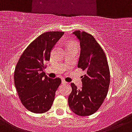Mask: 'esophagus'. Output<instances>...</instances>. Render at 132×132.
<instances>
[{
	"mask_svg": "<svg viewBox=\"0 0 132 132\" xmlns=\"http://www.w3.org/2000/svg\"><path fill=\"white\" fill-rule=\"evenodd\" d=\"M61 83H62L63 84H68V83L67 82V81H65V80H62V81H61Z\"/></svg>",
	"mask_w": 132,
	"mask_h": 132,
	"instance_id": "1",
	"label": "esophagus"
}]
</instances>
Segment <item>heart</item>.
Segmentation results:
<instances>
[{
	"label": "heart",
	"mask_w": 132,
	"mask_h": 132,
	"mask_svg": "<svg viewBox=\"0 0 132 132\" xmlns=\"http://www.w3.org/2000/svg\"><path fill=\"white\" fill-rule=\"evenodd\" d=\"M70 46H77V45H76V44H71V45H70Z\"/></svg>",
	"instance_id": "b5f03b06"
}]
</instances>
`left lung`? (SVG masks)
Listing matches in <instances>:
<instances>
[{
  "label": "left lung",
  "mask_w": 132,
  "mask_h": 132,
  "mask_svg": "<svg viewBox=\"0 0 132 132\" xmlns=\"http://www.w3.org/2000/svg\"><path fill=\"white\" fill-rule=\"evenodd\" d=\"M80 42V54L78 67L85 71L81 76L82 87L77 89L71 83L72 91L69 106L75 114L88 116L96 112L106 97L110 73L106 54L94 37L86 32H74Z\"/></svg>",
  "instance_id": "1"
}]
</instances>
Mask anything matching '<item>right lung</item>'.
<instances>
[{"mask_svg": "<svg viewBox=\"0 0 132 132\" xmlns=\"http://www.w3.org/2000/svg\"><path fill=\"white\" fill-rule=\"evenodd\" d=\"M63 32H47L40 35L24 50L16 65L14 82L22 105L31 112L43 113L52 107L55 93L61 84L44 72L45 63Z\"/></svg>", "mask_w": 132, "mask_h": 132, "instance_id": "obj_1", "label": "right lung"}]
</instances>
